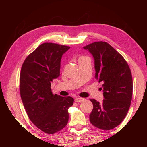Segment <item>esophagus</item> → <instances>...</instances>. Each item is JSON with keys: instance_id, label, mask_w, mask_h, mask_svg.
Returning a JSON list of instances; mask_svg holds the SVG:
<instances>
[{"instance_id": "1", "label": "esophagus", "mask_w": 147, "mask_h": 147, "mask_svg": "<svg viewBox=\"0 0 147 147\" xmlns=\"http://www.w3.org/2000/svg\"><path fill=\"white\" fill-rule=\"evenodd\" d=\"M84 100V98H81V97H76L74 99V101L76 102H82Z\"/></svg>"}]
</instances>
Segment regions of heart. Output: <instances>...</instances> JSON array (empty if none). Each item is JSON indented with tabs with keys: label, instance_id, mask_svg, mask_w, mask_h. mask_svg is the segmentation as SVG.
<instances>
[{
	"label": "heart",
	"instance_id": "heart-1",
	"mask_svg": "<svg viewBox=\"0 0 147 147\" xmlns=\"http://www.w3.org/2000/svg\"><path fill=\"white\" fill-rule=\"evenodd\" d=\"M86 58V57H81V58L80 59H82V58Z\"/></svg>",
	"mask_w": 147,
	"mask_h": 147
}]
</instances>
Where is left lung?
I'll return each instance as SVG.
<instances>
[{"instance_id": "obj_1", "label": "left lung", "mask_w": 147, "mask_h": 147, "mask_svg": "<svg viewBox=\"0 0 147 147\" xmlns=\"http://www.w3.org/2000/svg\"><path fill=\"white\" fill-rule=\"evenodd\" d=\"M84 49L93 56L95 78L103 84L104 97L102 103L90 99L93 109L89 120L99 129L111 130L123 122L130 108L133 91L130 69L121 54L106 42H94Z\"/></svg>"}]
</instances>
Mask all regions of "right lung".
<instances>
[{
    "label": "right lung",
    "mask_w": 147,
    "mask_h": 147,
    "mask_svg": "<svg viewBox=\"0 0 147 147\" xmlns=\"http://www.w3.org/2000/svg\"><path fill=\"white\" fill-rule=\"evenodd\" d=\"M70 47L44 43L27 56L20 74V94L29 119L43 132L53 134L69 121L73 98L54 94L51 82L60 75L62 55Z\"/></svg>",
    "instance_id": "1"
}]
</instances>
